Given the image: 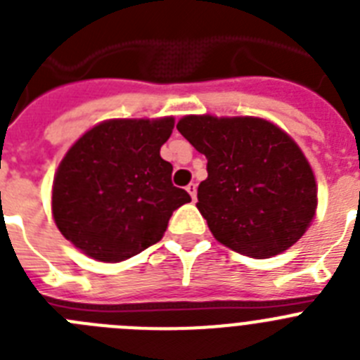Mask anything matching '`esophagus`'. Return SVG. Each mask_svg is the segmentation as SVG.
Returning a JSON list of instances; mask_svg holds the SVG:
<instances>
[{
  "instance_id": "1",
  "label": "esophagus",
  "mask_w": 360,
  "mask_h": 360,
  "mask_svg": "<svg viewBox=\"0 0 360 360\" xmlns=\"http://www.w3.org/2000/svg\"><path fill=\"white\" fill-rule=\"evenodd\" d=\"M186 191L191 195L193 202H196V184H189V186L186 187Z\"/></svg>"
}]
</instances>
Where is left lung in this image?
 <instances>
[{
	"mask_svg": "<svg viewBox=\"0 0 360 360\" xmlns=\"http://www.w3.org/2000/svg\"><path fill=\"white\" fill-rule=\"evenodd\" d=\"M176 129L207 158L196 207L219 243L265 259L307 232L317 209L316 176L281 128L257 117L187 115Z\"/></svg>",
	"mask_w": 360,
	"mask_h": 360,
	"instance_id": "obj_1",
	"label": "left lung"
}]
</instances>
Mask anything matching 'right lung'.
<instances>
[{
  "label": "right lung",
  "instance_id": "add662e5",
  "mask_svg": "<svg viewBox=\"0 0 360 360\" xmlns=\"http://www.w3.org/2000/svg\"><path fill=\"white\" fill-rule=\"evenodd\" d=\"M173 128V117L104 120L68 149L53 178L52 214L86 256L117 263L142 252L191 202L160 157Z\"/></svg>",
  "mask_w": 360,
  "mask_h": 360
}]
</instances>
